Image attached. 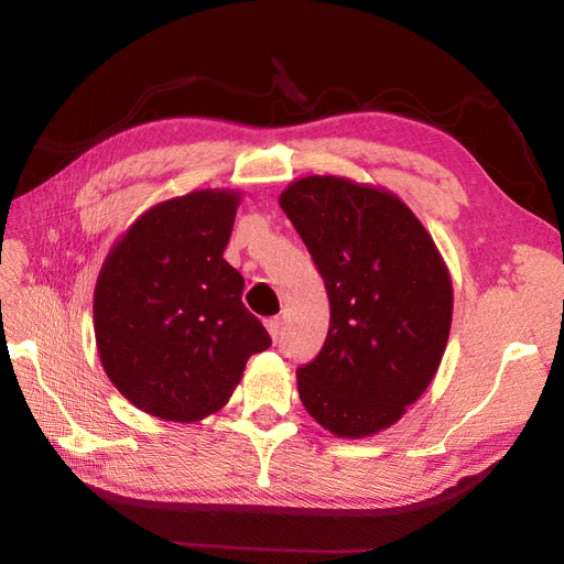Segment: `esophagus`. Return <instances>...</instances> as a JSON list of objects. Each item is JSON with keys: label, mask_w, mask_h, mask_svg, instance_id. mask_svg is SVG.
<instances>
[{"label": "esophagus", "mask_w": 564, "mask_h": 564, "mask_svg": "<svg viewBox=\"0 0 564 564\" xmlns=\"http://www.w3.org/2000/svg\"><path fill=\"white\" fill-rule=\"evenodd\" d=\"M265 327H268L270 338L278 340L280 334H282V319L280 317H270V319H265Z\"/></svg>", "instance_id": "obj_1"}]
</instances>
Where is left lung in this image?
Listing matches in <instances>:
<instances>
[{
	"instance_id": "8db88e82",
	"label": "left lung",
	"mask_w": 564,
	"mask_h": 564,
	"mask_svg": "<svg viewBox=\"0 0 564 564\" xmlns=\"http://www.w3.org/2000/svg\"><path fill=\"white\" fill-rule=\"evenodd\" d=\"M280 207L308 247L329 296L327 340L296 369L308 414L338 437L402 419L431 386L452 327V278L406 204L381 187L305 176Z\"/></svg>"
}]
</instances>
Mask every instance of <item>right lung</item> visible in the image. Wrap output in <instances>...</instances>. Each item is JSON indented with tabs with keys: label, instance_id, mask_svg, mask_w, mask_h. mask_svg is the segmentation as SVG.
<instances>
[{
	"label": "right lung",
	"instance_id": "add662e5",
	"mask_svg": "<svg viewBox=\"0 0 564 564\" xmlns=\"http://www.w3.org/2000/svg\"><path fill=\"white\" fill-rule=\"evenodd\" d=\"M240 193L195 191L148 209L119 237L94 292L108 379L143 412L191 423L218 412L272 340L226 259Z\"/></svg>",
	"mask_w": 564,
	"mask_h": 564
}]
</instances>
